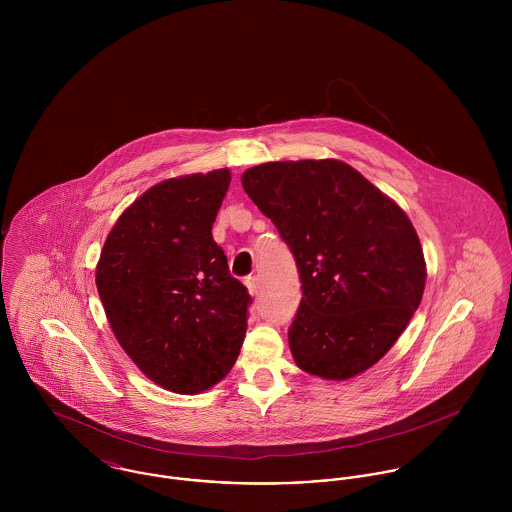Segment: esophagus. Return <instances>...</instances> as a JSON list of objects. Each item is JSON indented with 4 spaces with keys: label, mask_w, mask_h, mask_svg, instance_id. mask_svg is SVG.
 <instances>
[{
    "label": "esophagus",
    "mask_w": 512,
    "mask_h": 512,
    "mask_svg": "<svg viewBox=\"0 0 512 512\" xmlns=\"http://www.w3.org/2000/svg\"><path fill=\"white\" fill-rule=\"evenodd\" d=\"M246 288H248V292L252 293V295H256V293L260 292V288H262L260 276H248V278H246Z\"/></svg>",
    "instance_id": "34e87169"
}]
</instances>
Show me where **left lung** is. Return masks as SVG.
I'll return each mask as SVG.
<instances>
[{"label": "left lung", "mask_w": 512, "mask_h": 512, "mask_svg": "<svg viewBox=\"0 0 512 512\" xmlns=\"http://www.w3.org/2000/svg\"><path fill=\"white\" fill-rule=\"evenodd\" d=\"M242 187L297 264L303 295L288 331L295 365L347 380L378 363L426 286L406 213L337 159L262 163L242 173Z\"/></svg>", "instance_id": "8db88e82"}]
</instances>
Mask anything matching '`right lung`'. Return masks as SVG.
<instances>
[{
  "label": "right lung",
  "mask_w": 512,
  "mask_h": 512,
  "mask_svg": "<svg viewBox=\"0 0 512 512\" xmlns=\"http://www.w3.org/2000/svg\"><path fill=\"white\" fill-rule=\"evenodd\" d=\"M228 185V169L153 185L114 224L96 266L118 343L171 392L215 386L246 335L252 297L211 232Z\"/></svg>",
  "instance_id": "1"
}]
</instances>
